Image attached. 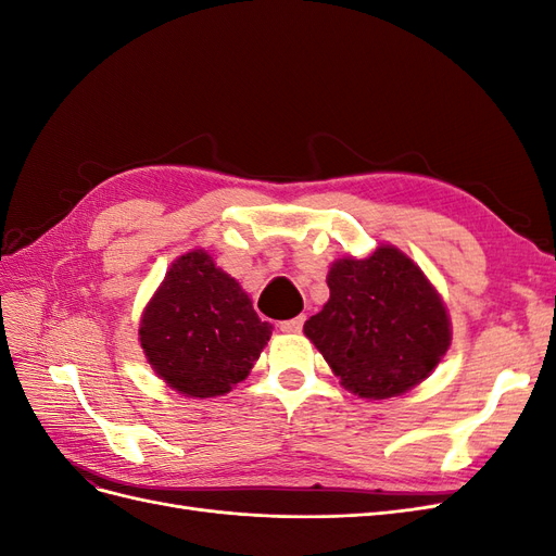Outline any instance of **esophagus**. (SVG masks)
Returning a JSON list of instances; mask_svg holds the SVG:
<instances>
[{
  "label": "esophagus",
  "instance_id": "obj_1",
  "mask_svg": "<svg viewBox=\"0 0 556 556\" xmlns=\"http://www.w3.org/2000/svg\"><path fill=\"white\" fill-rule=\"evenodd\" d=\"M304 315H299V317H294V319H285V323H280L278 325V329L282 331V333H299L301 329H304Z\"/></svg>",
  "mask_w": 556,
  "mask_h": 556
}]
</instances>
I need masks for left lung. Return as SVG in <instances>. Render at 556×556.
<instances>
[{
	"instance_id": "left-lung-1",
	"label": "left lung",
	"mask_w": 556,
	"mask_h": 556,
	"mask_svg": "<svg viewBox=\"0 0 556 556\" xmlns=\"http://www.w3.org/2000/svg\"><path fill=\"white\" fill-rule=\"evenodd\" d=\"M329 301L304 333L336 378L359 399L406 394L427 380L452 343L443 296L406 252L380 243L368 257H339Z\"/></svg>"
}]
</instances>
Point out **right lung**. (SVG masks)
Masks as SVG:
<instances>
[{
	"mask_svg": "<svg viewBox=\"0 0 556 556\" xmlns=\"http://www.w3.org/2000/svg\"><path fill=\"white\" fill-rule=\"evenodd\" d=\"M274 327L206 250L185 252L143 308L139 343L150 368L182 396L213 399L248 378Z\"/></svg>",
	"mask_w": 556,
	"mask_h": 556,
	"instance_id": "right-lung-1",
	"label": "right lung"
}]
</instances>
